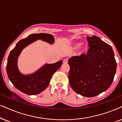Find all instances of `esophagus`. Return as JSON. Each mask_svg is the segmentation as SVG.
I'll return each instance as SVG.
<instances>
[{"label":"esophagus","instance_id":"obj_1","mask_svg":"<svg viewBox=\"0 0 122 122\" xmlns=\"http://www.w3.org/2000/svg\"><path fill=\"white\" fill-rule=\"evenodd\" d=\"M68 61V60L67 59H64L63 60V63H64V64H67Z\"/></svg>","mask_w":122,"mask_h":122}]
</instances>
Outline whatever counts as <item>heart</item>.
Returning a JSON list of instances; mask_svg holds the SVG:
<instances>
[{
    "instance_id": "b5f03b06",
    "label": "heart",
    "mask_w": 122,
    "mask_h": 122,
    "mask_svg": "<svg viewBox=\"0 0 122 122\" xmlns=\"http://www.w3.org/2000/svg\"><path fill=\"white\" fill-rule=\"evenodd\" d=\"M80 46L79 53H86L88 49V46L86 44H83L81 45V42H75L71 44V48L72 50H76Z\"/></svg>"
}]
</instances>
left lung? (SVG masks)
I'll list each match as a JSON object with an SVG mask.
<instances>
[{
	"label": "left lung",
	"instance_id": "left-lung-1",
	"mask_svg": "<svg viewBox=\"0 0 122 122\" xmlns=\"http://www.w3.org/2000/svg\"><path fill=\"white\" fill-rule=\"evenodd\" d=\"M86 54L69 58V81L73 91L93 97L107 90L113 82L117 62L112 48L97 36H87Z\"/></svg>",
	"mask_w": 122,
	"mask_h": 122
}]
</instances>
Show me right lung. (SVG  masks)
Here are the masks:
<instances>
[{"label":"right lung","instance_id":"obj_1","mask_svg":"<svg viewBox=\"0 0 122 122\" xmlns=\"http://www.w3.org/2000/svg\"><path fill=\"white\" fill-rule=\"evenodd\" d=\"M38 39L52 44L54 38L52 35L38 33L29 35L25 39L18 41L11 50L8 58L6 73L8 78L14 86L21 92L28 95L39 94L47 88L51 76L62 64L60 61L53 64H46L36 72L31 74H21L18 68V59L24 48Z\"/></svg>","mask_w":122,"mask_h":122}]
</instances>
